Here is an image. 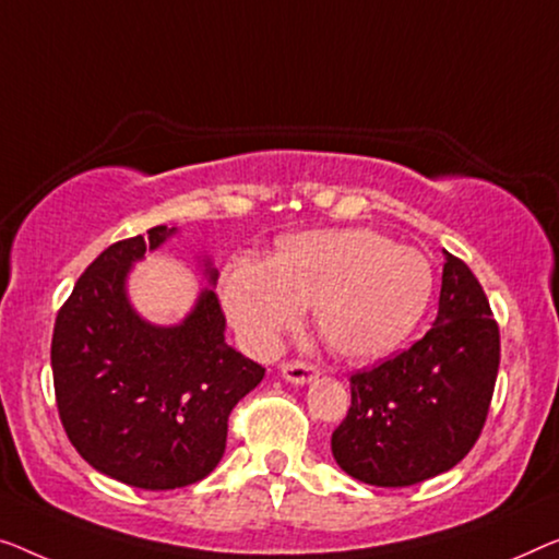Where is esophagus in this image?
Returning <instances> with one entry per match:
<instances>
[{
	"mask_svg": "<svg viewBox=\"0 0 559 559\" xmlns=\"http://www.w3.org/2000/svg\"><path fill=\"white\" fill-rule=\"evenodd\" d=\"M281 373L286 381H294V384H308V381L319 377V369L308 361H286L281 364Z\"/></svg>",
	"mask_w": 559,
	"mask_h": 559,
	"instance_id": "obj_1",
	"label": "esophagus"
}]
</instances>
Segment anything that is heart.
<instances>
[{"label":"heart","instance_id":"1","mask_svg":"<svg viewBox=\"0 0 559 559\" xmlns=\"http://www.w3.org/2000/svg\"><path fill=\"white\" fill-rule=\"evenodd\" d=\"M431 283L427 258L377 230H313L281 240L271 263L236 258L223 273V304L255 352H271L313 304L333 352L369 359L414 329Z\"/></svg>","mask_w":559,"mask_h":559}]
</instances>
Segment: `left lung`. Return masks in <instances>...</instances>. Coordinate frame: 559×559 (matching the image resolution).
I'll use <instances>...</instances> for the list:
<instances>
[{
  "instance_id": "8db88e82",
  "label": "left lung",
  "mask_w": 559,
  "mask_h": 559,
  "mask_svg": "<svg viewBox=\"0 0 559 559\" xmlns=\"http://www.w3.org/2000/svg\"><path fill=\"white\" fill-rule=\"evenodd\" d=\"M499 371V326L462 258L447 253L431 329L402 354L356 371L333 460L373 487H409L460 464L485 429Z\"/></svg>"
}]
</instances>
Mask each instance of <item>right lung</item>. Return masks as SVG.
Masks as SVG:
<instances>
[{"mask_svg":"<svg viewBox=\"0 0 559 559\" xmlns=\"http://www.w3.org/2000/svg\"><path fill=\"white\" fill-rule=\"evenodd\" d=\"M173 230L155 226L105 248L52 331L57 412L72 447L97 472L153 492L195 485L218 466L233 406L265 373L226 344L213 290L170 329L150 326L130 308L128 269Z\"/></svg>","mask_w":559,"mask_h":559,"instance_id":"right-lung-1","label":"right lung"}]
</instances>
